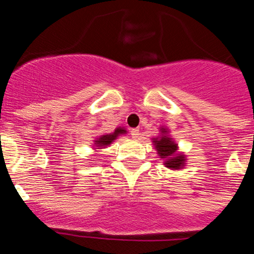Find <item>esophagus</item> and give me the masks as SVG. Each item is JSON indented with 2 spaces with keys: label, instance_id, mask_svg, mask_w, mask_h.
<instances>
[{
  "label": "esophagus",
  "instance_id": "34e87169",
  "mask_svg": "<svg viewBox=\"0 0 254 254\" xmlns=\"http://www.w3.org/2000/svg\"><path fill=\"white\" fill-rule=\"evenodd\" d=\"M130 135H132V138L137 139V138L139 137V129H138V128H133V129H130Z\"/></svg>",
  "mask_w": 254,
  "mask_h": 254
}]
</instances>
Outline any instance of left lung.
Here are the masks:
<instances>
[{"mask_svg":"<svg viewBox=\"0 0 254 254\" xmlns=\"http://www.w3.org/2000/svg\"><path fill=\"white\" fill-rule=\"evenodd\" d=\"M160 137L153 138V143L158 150L159 156L161 159H165L164 165L171 170L182 169L186 163V156L184 154L177 153V144L172 138L167 135L166 128H160Z\"/></svg>","mask_w":254,"mask_h":254,"instance_id":"left-lung-1","label":"left lung"}]
</instances>
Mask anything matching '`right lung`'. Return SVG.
I'll list each match as a JSON object with an SVG mask.
<instances>
[{"instance_id": "add662e5", "label": "right lung", "mask_w": 254, "mask_h": 254, "mask_svg": "<svg viewBox=\"0 0 254 254\" xmlns=\"http://www.w3.org/2000/svg\"><path fill=\"white\" fill-rule=\"evenodd\" d=\"M126 132H127V130L125 129V128L119 127V128H116V129H115V132L109 133V134L100 135V137L96 138V140H94V144H95V146H98V149L105 148V146L111 144V143L114 142L115 139H117V137H119V135L125 134Z\"/></svg>"}]
</instances>
